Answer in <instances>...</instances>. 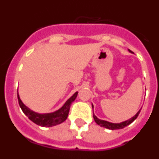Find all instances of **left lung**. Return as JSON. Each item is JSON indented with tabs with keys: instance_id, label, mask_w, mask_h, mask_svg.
Masks as SVG:
<instances>
[{
	"instance_id": "left-lung-1",
	"label": "left lung",
	"mask_w": 159,
	"mask_h": 159,
	"mask_svg": "<svg viewBox=\"0 0 159 159\" xmlns=\"http://www.w3.org/2000/svg\"><path fill=\"white\" fill-rule=\"evenodd\" d=\"M129 51H130V50H129ZM92 108H93V105H92ZM140 111L141 110L139 111L135 116H133L131 119H128V120H127V121L123 122V123H109V122L107 121H105V120H101V119H98L95 115H93V118H94V120L95 121V123H96L98 125H99V126H101V127H105V128L110 129V130H118V129H122L123 128V127H127V126H128L129 124H130L132 122H134L136 119V118L138 117V116H139Z\"/></svg>"
}]
</instances>
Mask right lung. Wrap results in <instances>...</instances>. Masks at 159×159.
<instances>
[{
    "label": "right lung",
    "instance_id": "right-lung-1",
    "mask_svg": "<svg viewBox=\"0 0 159 159\" xmlns=\"http://www.w3.org/2000/svg\"><path fill=\"white\" fill-rule=\"evenodd\" d=\"M78 92H75L70 99H67L66 102L64 104L62 107L59 109L57 111L52 112V113H48V114H38L36 112L32 111L29 108L24 104L22 101L20 99L19 95L17 92V98L19 105L23 111L24 113L28 116L31 121L35 123L36 124L41 126V127H52L55 125L60 124L63 123L67 119L68 113H69L70 107H71V102L75 100L77 96Z\"/></svg>",
    "mask_w": 159,
    "mask_h": 159
}]
</instances>
